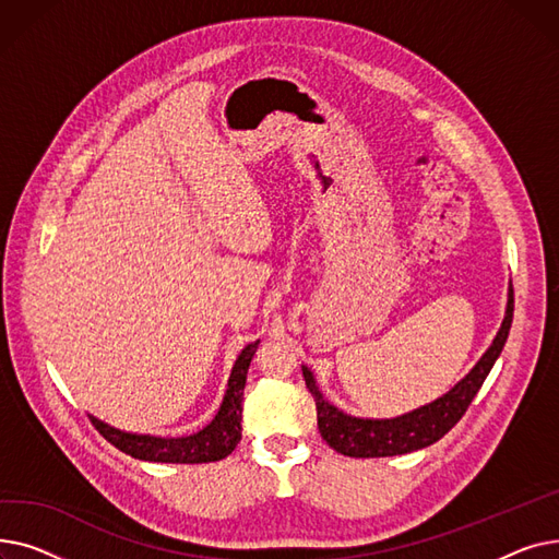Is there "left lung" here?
Listing matches in <instances>:
<instances>
[{
  "label": "left lung",
  "mask_w": 559,
  "mask_h": 559,
  "mask_svg": "<svg viewBox=\"0 0 559 559\" xmlns=\"http://www.w3.org/2000/svg\"><path fill=\"white\" fill-rule=\"evenodd\" d=\"M514 314V289L512 283L508 287V306L506 317L501 321L493 342L483 354V358L474 365L464 378L439 399L409 409V413L394 417V419H360L342 413L331 401L324 399L319 392L317 380L308 367H301L306 385L310 394L314 396L317 405V426L321 437L326 439V444L335 449L342 455L348 457H390V455H403L413 453L419 449H426L435 444L437 439H442L466 413V407L472 405L474 396L483 388L485 378L489 376L493 362L501 356V350L508 342L510 326Z\"/></svg>",
  "instance_id": "8db88e82"
}]
</instances>
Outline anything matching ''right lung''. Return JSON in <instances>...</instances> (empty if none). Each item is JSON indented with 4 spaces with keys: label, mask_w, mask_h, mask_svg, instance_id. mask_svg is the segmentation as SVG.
I'll return each instance as SVG.
<instances>
[{
    "label": "right lung",
    "mask_w": 559,
    "mask_h": 559,
    "mask_svg": "<svg viewBox=\"0 0 559 559\" xmlns=\"http://www.w3.org/2000/svg\"><path fill=\"white\" fill-rule=\"evenodd\" d=\"M260 340L247 344L238 360H235L228 388L224 394V401L217 409L215 419L201 428L194 435L188 437H152V435H135L117 430L97 417L93 419V426L108 439V442L120 449L122 453L144 460V462H169V464H201V462H217L233 453L242 439V396L247 385V371L251 365V358L255 354Z\"/></svg>",
    "instance_id": "add662e5"
}]
</instances>
